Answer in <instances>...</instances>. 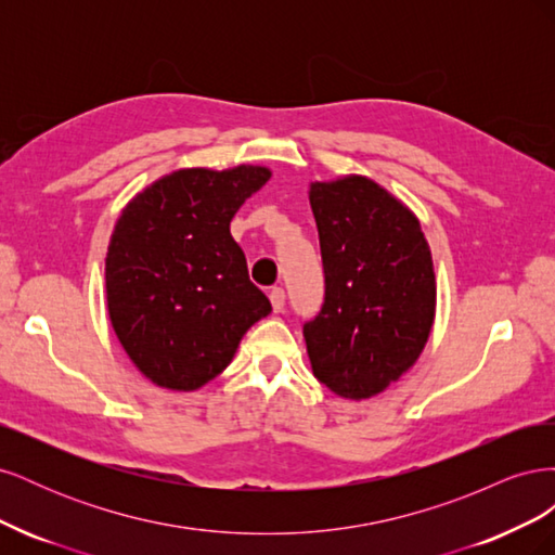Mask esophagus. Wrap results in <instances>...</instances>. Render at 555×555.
Masks as SVG:
<instances>
[{
	"mask_svg": "<svg viewBox=\"0 0 555 555\" xmlns=\"http://www.w3.org/2000/svg\"><path fill=\"white\" fill-rule=\"evenodd\" d=\"M268 298H271V306L275 312L284 310V289L282 287H273L271 294H268Z\"/></svg>",
	"mask_w": 555,
	"mask_h": 555,
	"instance_id": "1",
	"label": "esophagus"
}]
</instances>
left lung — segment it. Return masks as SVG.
<instances>
[{
    "mask_svg": "<svg viewBox=\"0 0 555 555\" xmlns=\"http://www.w3.org/2000/svg\"><path fill=\"white\" fill-rule=\"evenodd\" d=\"M324 306L306 322L314 377L333 393H382L422 354L435 319V271L416 215L365 176L310 182Z\"/></svg>",
    "mask_w": 555,
    "mask_h": 555,
    "instance_id": "obj_1",
    "label": "left lung"
}]
</instances>
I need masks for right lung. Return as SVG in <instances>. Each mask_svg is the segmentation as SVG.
Returning <instances> with one entry per match:
<instances>
[{
	"mask_svg": "<svg viewBox=\"0 0 555 555\" xmlns=\"http://www.w3.org/2000/svg\"><path fill=\"white\" fill-rule=\"evenodd\" d=\"M271 178L266 166L180 169L125 206L106 255L117 340L139 371L171 391H196L231 363L247 328L271 312L249 282L229 224Z\"/></svg>",
	"mask_w": 555,
	"mask_h": 555,
	"instance_id": "obj_1",
	"label": "right lung"
}]
</instances>
